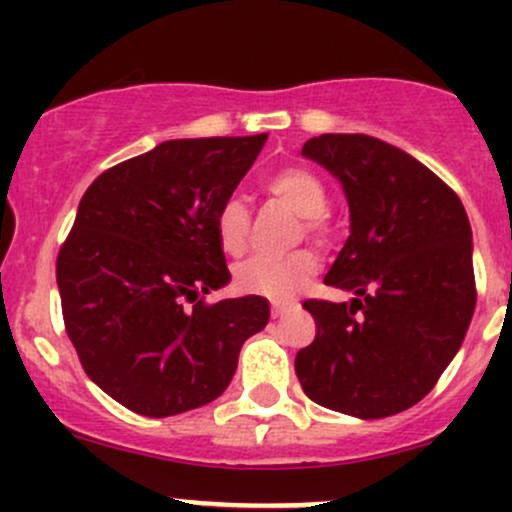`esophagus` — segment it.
<instances>
[{
	"instance_id": "obj_1",
	"label": "esophagus",
	"mask_w": 512,
	"mask_h": 512,
	"mask_svg": "<svg viewBox=\"0 0 512 512\" xmlns=\"http://www.w3.org/2000/svg\"><path fill=\"white\" fill-rule=\"evenodd\" d=\"M294 304H285V302H272V317H285L287 312H292Z\"/></svg>"
}]
</instances>
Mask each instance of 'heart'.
<instances>
[{
	"instance_id": "obj_1",
	"label": "heart",
	"mask_w": 512,
	"mask_h": 512,
	"mask_svg": "<svg viewBox=\"0 0 512 512\" xmlns=\"http://www.w3.org/2000/svg\"><path fill=\"white\" fill-rule=\"evenodd\" d=\"M265 190L275 200L292 208L307 220L312 232H322L329 195L322 180L307 168H282L265 180ZM250 213L240 198H227L215 213V240L227 255H240L247 245ZM317 257L312 252H294L287 257L255 255L235 267V285L242 292L262 294L270 299H287L317 275Z\"/></svg>"
}]
</instances>
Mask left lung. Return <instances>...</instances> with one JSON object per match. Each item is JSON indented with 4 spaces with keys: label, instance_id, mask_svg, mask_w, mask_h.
Returning a JSON list of instances; mask_svg holds the SVG:
<instances>
[{
    "label": "left lung",
    "instance_id": "1",
    "mask_svg": "<svg viewBox=\"0 0 512 512\" xmlns=\"http://www.w3.org/2000/svg\"><path fill=\"white\" fill-rule=\"evenodd\" d=\"M302 156L342 183L349 237L324 285L349 302L307 299L317 337L294 371L314 404L356 418L411 409L461 349L476 309L473 232L458 195L401 148L322 133Z\"/></svg>",
    "mask_w": 512,
    "mask_h": 512
}]
</instances>
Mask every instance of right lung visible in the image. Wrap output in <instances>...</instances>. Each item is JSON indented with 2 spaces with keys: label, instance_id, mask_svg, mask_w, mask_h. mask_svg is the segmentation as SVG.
I'll return each mask as SVG.
<instances>
[{
  "label": "right lung",
  "instance_id": "obj_1",
  "mask_svg": "<svg viewBox=\"0 0 512 512\" xmlns=\"http://www.w3.org/2000/svg\"><path fill=\"white\" fill-rule=\"evenodd\" d=\"M265 141L158 143L81 198L56 260L66 334L89 379L136 414L165 418L218 399L242 344L270 322L257 294L203 304L230 282L215 213Z\"/></svg>",
  "mask_w": 512,
  "mask_h": 512
}]
</instances>
